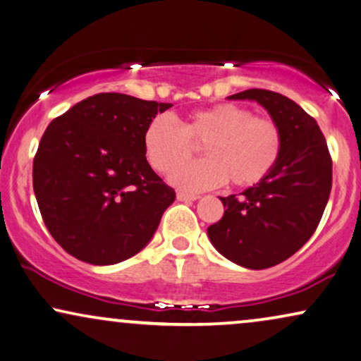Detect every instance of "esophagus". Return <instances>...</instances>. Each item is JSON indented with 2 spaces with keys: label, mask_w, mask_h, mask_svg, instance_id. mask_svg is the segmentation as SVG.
Instances as JSON below:
<instances>
[{
  "label": "esophagus",
  "mask_w": 361,
  "mask_h": 361,
  "mask_svg": "<svg viewBox=\"0 0 361 361\" xmlns=\"http://www.w3.org/2000/svg\"><path fill=\"white\" fill-rule=\"evenodd\" d=\"M176 198L178 202H195V200H198L200 196L193 193H186V191H178Z\"/></svg>",
  "instance_id": "esophagus-1"
}]
</instances>
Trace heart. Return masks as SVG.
<instances>
[{
	"mask_svg": "<svg viewBox=\"0 0 361 361\" xmlns=\"http://www.w3.org/2000/svg\"><path fill=\"white\" fill-rule=\"evenodd\" d=\"M202 144L205 158L184 162ZM143 145L154 170L171 173V183L200 191L225 183L246 188L259 183L276 166L283 149V131L271 116H257L250 108L220 103L190 113L181 125L157 115L145 128Z\"/></svg>",
	"mask_w": 361,
	"mask_h": 361,
	"instance_id": "1",
	"label": "heart"
}]
</instances>
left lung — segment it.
I'll return each instance as SVG.
<instances>
[{"label":"left lung","mask_w":361,"mask_h":361,"mask_svg":"<svg viewBox=\"0 0 361 361\" xmlns=\"http://www.w3.org/2000/svg\"><path fill=\"white\" fill-rule=\"evenodd\" d=\"M230 99H255L283 131L276 166L240 195L221 198L225 213L208 226L223 257L250 270L285 262L314 233L331 191V157L313 116L293 99L268 90H246Z\"/></svg>","instance_id":"obj_1"}]
</instances>
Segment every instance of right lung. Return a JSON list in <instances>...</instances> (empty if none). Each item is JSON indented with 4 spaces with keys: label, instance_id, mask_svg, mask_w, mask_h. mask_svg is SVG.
I'll return each instance as SVG.
<instances>
[{
    "label": "right lung",
    "instance_id": "1",
    "mask_svg": "<svg viewBox=\"0 0 361 361\" xmlns=\"http://www.w3.org/2000/svg\"><path fill=\"white\" fill-rule=\"evenodd\" d=\"M171 106L98 93L49 123L33 188L48 231L71 257L115 264L152 240L176 193L147 161L143 133Z\"/></svg>",
    "mask_w": 361,
    "mask_h": 361
}]
</instances>
